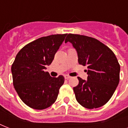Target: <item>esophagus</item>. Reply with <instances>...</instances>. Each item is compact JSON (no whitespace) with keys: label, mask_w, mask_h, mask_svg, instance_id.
I'll return each mask as SVG.
<instances>
[{"label":"esophagus","mask_w":128,"mask_h":128,"mask_svg":"<svg viewBox=\"0 0 128 128\" xmlns=\"http://www.w3.org/2000/svg\"><path fill=\"white\" fill-rule=\"evenodd\" d=\"M64 77H65V79H67V80H68V79H69V78H70V76H68V75H66V76H64Z\"/></svg>","instance_id":"34e87169"}]
</instances>
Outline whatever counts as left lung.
<instances>
[{
	"label": "left lung",
	"instance_id": "obj_1",
	"mask_svg": "<svg viewBox=\"0 0 128 128\" xmlns=\"http://www.w3.org/2000/svg\"><path fill=\"white\" fill-rule=\"evenodd\" d=\"M67 42L77 51L78 63L88 66V80L78 77L79 84L73 88L76 100L88 109L101 107L109 101L119 84L120 66L116 56L110 48L92 37L68 34Z\"/></svg>",
	"mask_w": 128,
	"mask_h": 128
}]
</instances>
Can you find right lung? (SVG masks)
Wrapping results in <instances>:
<instances>
[{"label": "right lung", "mask_w": 128, "mask_h": 128, "mask_svg": "<svg viewBox=\"0 0 128 128\" xmlns=\"http://www.w3.org/2000/svg\"><path fill=\"white\" fill-rule=\"evenodd\" d=\"M67 34L41 37L24 46L11 67L13 85L24 103L31 108L44 110L57 99L64 77H51L45 72Z\"/></svg>", "instance_id": "add662e5"}]
</instances>
